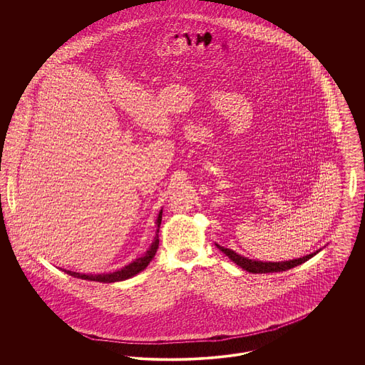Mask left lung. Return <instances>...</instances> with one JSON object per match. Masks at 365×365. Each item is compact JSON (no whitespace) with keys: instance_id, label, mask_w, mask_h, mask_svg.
<instances>
[{"instance_id":"left-lung-1","label":"left lung","mask_w":365,"mask_h":365,"mask_svg":"<svg viewBox=\"0 0 365 365\" xmlns=\"http://www.w3.org/2000/svg\"><path fill=\"white\" fill-rule=\"evenodd\" d=\"M226 256H228L230 260L234 261L238 267H241L245 271L247 272H252V274H268V272H282V271H287L290 268H294L297 265L305 262V261L312 259L314 255H317L320 250H316L311 255H307L304 257H299V259H294V260L289 261H279V262H265V261H257L250 260L247 257H243L241 255L235 253L234 250L231 249H227L225 246H220V245H216Z\"/></svg>"}]
</instances>
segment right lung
<instances>
[{"label":"right lung","mask_w":365,"mask_h":365,"mask_svg":"<svg viewBox=\"0 0 365 365\" xmlns=\"http://www.w3.org/2000/svg\"><path fill=\"white\" fill-rule=\"evenodd\" d=\"M161 215H163V210H160V213L157 216L156 237H155V241L150 245V247L146 250V253L143 256L135 259L133 262H130L128 265L123 267L122 269L115 271V272H109V274H97V275H91V274L86 275V274L72 272V271H67V269H63V271L67 272L68 275L73 277V278L93 280V282H103V283H113V282H122L125 279L133 278L134 275H137L140 271H143L156 255L157 249H158V230H160V225H161Z\"/></svg>","instance_id":"1"}]
</instances>
